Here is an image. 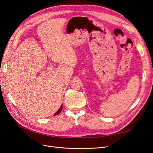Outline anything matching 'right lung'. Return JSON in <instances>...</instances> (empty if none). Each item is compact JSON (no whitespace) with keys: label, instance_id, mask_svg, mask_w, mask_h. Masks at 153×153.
Listing matches in <instances>:
<instances>
[{"label":"right lung","instance_id":"right-lung-1","mask_svg":"<svg viewBox=\"0 0 153 153\" xmlns=\"http://www.w3.org/2000/svg\"><path fill=\"white\" fill-rule=\"evenodd\" d=\"M62 105L61 106V107H60V108L58 110V111L57 112H56V113H55L54 114V115H57V114H59L60 112H61V110H62Z\"/></svg>","mask_w":153,"mask_h":153}]
</instances>
